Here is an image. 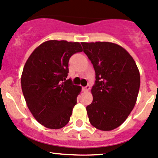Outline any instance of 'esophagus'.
Instances as JSON below:
<instances>
[{
    "label": "esophagus",
    "instance_id": "34e87169",
    "mask_svg": "<svg viewBox=\"0 0 158 158\" xmlns=\"http://www.w3.org/2000/svg\"><path fill=\"white\" fill-rule=\"evenodd\" d=\"M82 90H83V91H85V92L88 91V90H90V85H87V86L83 87Z\"/></svg>",
    "mask_w": 158,
    "mask_h": 158
}]
</instances>
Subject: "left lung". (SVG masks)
I'll return each instance as SVG.
<instances>
[{
	"label": "left lung",
	"mask_w": 158,
	"mask_h": 158,
	"mask_svg": "<svg viewBox=\"0 0 158 158\" xmlns=\"http://www.w3.org/2000/svg\"><path fill=\"white\" fill-rule=\"evenodd\" d=\"M83 51L94 65L93 102L86 107L90 124L101 131H111L123 124L133 110L140 77L132 56L111 42H81Z\"/></svg>",
	"instance_id": "left-lung-1"
}]
</instances>
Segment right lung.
I'll return each mask as SVG.
<instances>
[{"mask_svg":"<svg viewBox=\"0 0 158 158\" xmlns=\"http://www.w3.org/2000/svg\"><path fill=\"white\" fill-rule=\"evenodd\" d=\"M79 42L50 40L28 58L21 74L27 106L40 124L59 129L68 124L81 88L66 79L71 56L82 51Z\"/></svg>","mask_w":158,"mask_h":158,"instance_id":"1","label":"right lung"}]
</instances>
